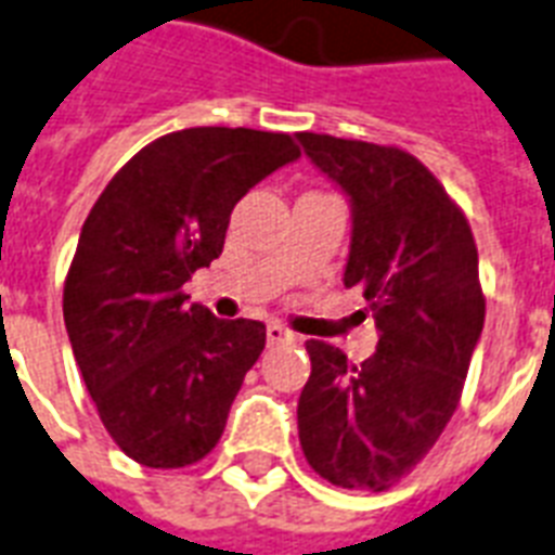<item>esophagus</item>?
<instances>
[{
  "instance_id": "obj_1",
  "label": "esophagus",
  "mask_w": 555,
  "mask_h": 555,
  "mask_svg": "<svg viewBox=\"0 0 555 555\" xmlns=\"http://www.w3.org/2000/svg\"><path fill=\"white\" fill-rule=\"evenodd\" d=\"M266 338H269V345H283V341H292L295 336H292L286 326L269 324V326H266Z\"/></svg>"
}]
</instances>
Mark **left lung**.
Here are the masks:
<instances>
[{
    "mask_svg": "<svg viewBox=\"0 0 555 555\" xmlns=\"http://www.w3.org/2000/svg\"><path fill=\"white\" fill-rule=\"evenodd\" d=\"M298 141L350 199L345 286H362L379 330L362 364L307 341L300 449L333 487L385 492L431 452L461 402L487 315L478 248L463 210L405 150L318 132Z\"/></svg>",
    "mask_w": 555,
    "mask_h": 555,
    "instance_id": "8db88e82",
    "label": "left lung"
}]
</instances>
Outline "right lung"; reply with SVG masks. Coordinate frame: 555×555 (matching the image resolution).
<instances>
[{
	"instance_id": "right-lung-1",
	"label": "right lung",
	"mask_w": 555,
	"mask_h": 555,
	"mask_svg": "<svg viewBox=\"0 0 555 555\" xmlns=\"http://www.w3.org/2000/svg\"><path fill=\"white\" fill-rule=\"evenodd\" d=\"M300 158L286 132L191 127L139 150L89 210L63 289L75 362L118 449L150 469L202 461L266 347L182 286L222 255L231 210Z\"/></svg>"
}]
</instances>
